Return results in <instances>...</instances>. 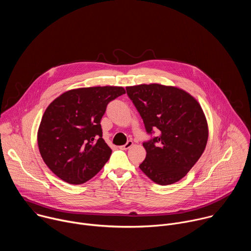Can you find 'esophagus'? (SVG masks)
<instances>
[{
  "mask_svg": "<svg viewBox=\"0 0 251 251\" xmlns=\"http://www.w3.org/2000/svg\"><path fill=\"white\" fill-rule=\"evenodd\" d=\"M132 145H133V142H132L131 140H129V141H127V143H126L125 145H123V146L120 147V149H121V150H127V149H129Z\"/></svg>",
  "mask_w": 251,
  "mask_h": 251,
  "instance_id": "esophagus-1",
  "label": "esophagus"
}]
</instances>
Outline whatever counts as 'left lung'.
I'll return each instance as SVG.
<instances>
[{"instance_id":"8db88e82","label":"left lung","mask_w":251,"mask_h":251,"mask_svg":"<svg viewBox=\"0 0 251 251\" xmlns=\"http://www.w3.org/2000/svg\"><path fill=\"white\" fill-rule=\"evenodd\" d=\"M152 138L143 142L147 155L139 166L161 186L180 181L203 153L207 123L199 102L188 92L157 83L126 87ZM154 129L158 136H153Z\"/></svg>"}]
</instances>
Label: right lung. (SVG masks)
I'll return each mask as SVG.
<instances>
[{
	"label": "right lung",
	"mask_w": 251,
	"mask_h": 251,
	"mask_svg": "<svg viewBox=\"0 0 251 251\" xmlns=\"http://www.w3.org/2000/svg\"><path fill=\"white\" fill-rule=\"evenodd\" d=\"M125 94L118 86L77 88L54 99L38 132L44 162L62 181L80 185L109 160L112 150L102 138L101 119L108 103Z\"/></svg>",
	"instance_id": "right-lung-1"
}]
</instances>
